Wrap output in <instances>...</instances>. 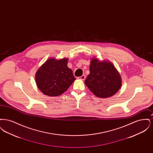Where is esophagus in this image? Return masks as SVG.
Segmentation results:
<instances>
[{
	"label": "esophagus",
	"instance_id": "esophagus-1",
	"mask_svg": "<svg viewBox=\"0 0 153 153\" xmlns=\"http://www.w3.org/2000/svg\"><path fill=\"white\" fill-rule=\"evenodd\" d=\"M80 79L82 80H85V75H82V76H80L79 77Z\"/></svg>",
	"mask_w": 153,
	"mask_h": 153
}]
</instances>
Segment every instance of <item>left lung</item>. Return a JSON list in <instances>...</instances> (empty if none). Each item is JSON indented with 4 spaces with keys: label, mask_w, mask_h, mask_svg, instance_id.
I'll list each match as a JSON object with an SVG mask.
<instances>
[{
    "label": "left lung",
    "mask_w": 153,
    "mask_h": 153,
    "mask_svg": "<svg viewBox=\"0 0 153 153\" xmlns=\"http://www.w3.org/2000/svg\"><path fill=\"white\" fill-rule=\"evenodd\" d=\"M90 73L85 84L96 96L107 98L115 95L122 85L119 73L109 62H100L94 58L89 66Z\"/></svg>",
    "instance_id": "1"
}]
</instances>
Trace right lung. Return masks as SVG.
Segmentation results:
<instances>
[{"mask_svg": "<svg viewBox=\"0 0 153 153\" xmlns=\"http://www.w3.org/2000/svg\"><path fill=\"white\" fill-rule=\"evenodd\" d=\"M68 59L47 60L36 74V85L45 95L57 96L62 94L76 80L68 66Z\"/></svg>", "mask_w": 153, "mask_h": 153, "instance_id": "obj_1", "label": "right lung"}]
</instances>
